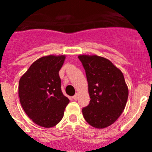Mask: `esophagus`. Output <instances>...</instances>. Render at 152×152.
I'll return each instance as SVG.
<instances>
[{
	"label": "esophagus",
	"instance_id": "34e87169",
	"mask_svg": "<svg viewBox=\"0 0 152 152\" xmlns=\"http://www.w3.org/2000/svg\"><path fill=\"white\" fill-rule=\"evenodd\" d=\"M75 100H77V98H78V94H76L75 95V96H73V97H72Z\"/></svg>",
	"mask_w": 152,
	"mask_h": 152
}]
</instances>
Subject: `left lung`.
Listing matches in <instances>:
<instances>
[{"label": "left lung", "mask_w": 152, "mask_h": 152, "mask_svg": "<svg viewBox=\"0 0 152 152\" xmlns=\"http://www.w3.org/2000/svg\"><path fill=\"white\" fill-rule=\"evenodd\" d=\"M88 83L90 103L82 109L88 124L96 129L108 127L124 110L129 90L123 72L110 60L96 56L80 55Z\"/></svg>", "instance_id": "left-lung-1"}]
</instances>
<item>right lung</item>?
I'll list each match as a JSON object with an SVG mask.
<instances>
[{"label":"right lung","mask_w":152,"mask_h":152,"mask_svg":"<svg viewBox=\"0 0 152 152\" xmlns=\"http://www.w3.org/2000/svg\"><path fill=\"white\" fill-rule=\"evenodd\" d=\"M64 59V55L39 58L19 81V97L23 110L33 123L44 128L59 123L69 103L61 92L58 75Z\"/></svg>","instance_id":"right-lung-1"}]
</instances>
